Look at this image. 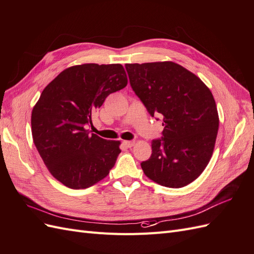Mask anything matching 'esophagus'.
<instances>
[{"label": "esophagus", "mask_w": 254, "mask_h": 254, "mask_svg": "<svg viewBox=\"0 0 254 254\" xmlns=\"http://www.w3.org/2000/svg\"><path fill=\"white\" fill-rule=\"evenodd\" d=\"M123 144H124L126 147H132L134 145V141H123Z\"/></svg>", "instance_id": "1"}]
</instances>
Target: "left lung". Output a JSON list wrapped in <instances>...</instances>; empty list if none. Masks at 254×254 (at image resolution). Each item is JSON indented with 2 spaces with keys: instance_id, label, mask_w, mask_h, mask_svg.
<instances>
[{
  "instance_id": "1",
  "label": "left lung",
  "mask_w": 254,
  "mask_h": 254,
  "mask_svg": "<svg viewBox=\"0 0 254 254\" xmlns=\"http://www.w3.org/2000/svg\"><path fill=\"white\" fill-rule=\"evenodd\" d=\"M130 86L151 117L163 118L162 137L141 163L144 174L166 188L186 187L210 162L219 119L210 89L172 61L125 65Z\"/></svg>"
}]
</instances>
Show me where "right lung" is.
Masks as SVG:
<instances>
[{
  "label": "right lung",
  "instance_id": "1",
  "mask_svg": "<svg viewBox=\"0 0 254 254\" xmlns=\"http://www.w3.org/2000/svg\"><path fill=\"white\" fill-rule=\"evenodd\" d=\"M122 64H86L65 68L44 88L32 112L36 148L65 187L87 189L104 179L120 155V141L91 133L92 114L109 94L127 86Z\"/></svg>",
  "mask_w": 254,
  "mask_h": 254
}]
</instances>
